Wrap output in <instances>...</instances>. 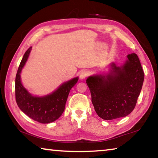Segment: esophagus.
Listing matches in <instances>:
<instances>
[{
    "label": "esophagus",
    "mask_w": 158,
    "mask_h": 158,
    "mask_svg": "<svg viewBox=\"0 0 158 158\" xmlns=\"http://www.w3.org/2000/svg\"><path fill=\"white\" fill-rule=\"evenodd\" d=\"M88 74H89V73H88L87 71L85 70H82L81 72V73H80V75H79V77L80 79H85V77H86L88 76Z\"/></svg>",
    "instance_id": "34e87169"
}]
</instances>
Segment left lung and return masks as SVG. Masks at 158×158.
<instances>
[{
    "instance_id": "8db88e82",
    "label": "left lung",
    "mask_w": 158,
    "mask_h": 158,
    "mask_svg": "<svg viewBox=\"0 0 158 158\" xmlns=\"http://www.w3.org/2000/svg\"><path fill=\"white\" fill-rule=\"evenodd\" d=\"M107 73L93 74L86 79L96 113L104 120L127 116L135 109L144 80V73L136 53L127 55L118 66L109 64Z\"/></svg>"
}]
</instances>
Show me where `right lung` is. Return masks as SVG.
<instances>
[{
	"instance_id": "obj_1",
	"label": "right lung",
	"mask_w": 158,
	"mask_h": 158,
	"mask_svg": "<svg viewBox=\"0 0 158 158\" xmlns=\"http://www.w3.org/2000/svg\"><path fill=\"white\" fill-rule=\"evenodd\" d=\"M31 49V47L25 52L16 75V101L21 110L31 118L40 123H50L56 121L63 113L69 91L78 81L79 77H74L63 83L55 90L47 95H32L23 86L21 80V71L27 62Z\"/></svg>"
}]
</instances>
